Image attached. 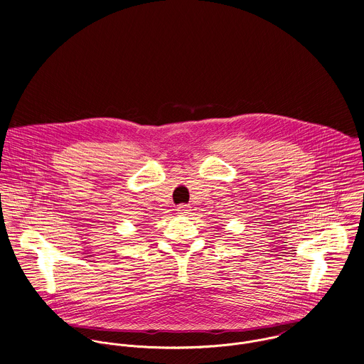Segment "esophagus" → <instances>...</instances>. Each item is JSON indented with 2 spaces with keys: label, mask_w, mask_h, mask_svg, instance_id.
<instances>
[{
  "label": "esophagus",
  "mask_w": 364,
  "mask_h": 364,
  "mask_svg": "<svg viewBox=\"0 0 364 364\" xmlns=\"http://www.w3.org/2000/svg\"><path fill=\"white\" fill-rule=\"evenodd\" d=\"M176 211H178V214H181V215H186V214L191 211V206H189V205H179V206L176 208Z\"/></svg>",
  "instance_id": "34e87169"
}]
</instances>
